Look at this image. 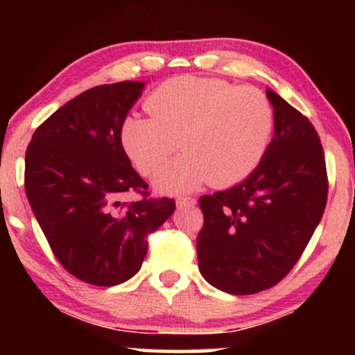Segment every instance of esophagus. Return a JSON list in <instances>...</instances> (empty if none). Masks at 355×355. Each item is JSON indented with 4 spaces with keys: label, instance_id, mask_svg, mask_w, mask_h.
Listing matches in <instances>:
<instances>
[{
    "label": "esophagus",
    "instance_id": "34e87169",
    "mask_svg": "<svg viewBox=\"0 0 355 355\" xmlns=\"http://www.w3.org/2000/svg\"><path fill=\"white\" fill-rule=\"evenodd\" d=\"M175 203H177L178 209H185V207H193L195 203H197V200L191 197H178L177 200H175Z\"/></svg>",
    "mask_w": 355,
    "mask_h": 355
}]
</instances>
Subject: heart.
<instances>
[{
  "label": "heart",
  "instance_id": "obj_1",
  "mask_svg": "<svg viewBox=\"0 0 355 355\" xmlns=\"http://www.w3.org/2000/svg\"><path fill=\"white\" fill-rule=\"evenodd\" d=\"M150 115H128L120 144L144 175L165 164L178 145L183 152L155 177L157 190L185 193L203 183L230 187L260 164L274 132V110L255 87L183 75L155 88Z\"/></svg>",
  "mask_w": 355,
  "mask_h": 355
}]
</instances>
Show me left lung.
<instances>
[{
	"label": "left lung",
	"instance_id": "left-lung-1",
	"mask_svg": "<svg viewBox=\"0 0 355 355\" xmlns=\"http://www.w3.org/2000/svg\"><path fill=\"white\" fill-rule=\"evenodd\" d=\"M274 138L257 168L229 190L203 195L198 268L218 291L248 295L284 279L327 203L320 138L302 113L267 88Z\"/></svg>",
	"mask_w": 355,
	"mask_h": 355
}]
</instances>
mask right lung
Here are the masks:
<instances>
[{"instance_id": "1", "label": "right lung", "mask_w": 355, "mask_h": 355, "mask_svg": "<svg viewBox=\"0 0 355 355\" xmlns=\"http://www.w3.org/2000/svg\"><path fill=\"white\" fill-rule=\"evenodd\" d=\"M145 81L89 88L36 128L24 158V190L60 263L100 287L140 270L148 237L175 211L172 198H146L144 178L120 144V125ZM126 191L146 197L125 206Z\"/></svg>"}]
</instances>
